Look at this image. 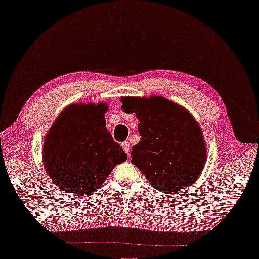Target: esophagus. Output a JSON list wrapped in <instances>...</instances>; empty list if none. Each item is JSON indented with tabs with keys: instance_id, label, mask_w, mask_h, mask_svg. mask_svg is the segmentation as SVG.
<instances>
[{
	"instance_id": "34e87169",
	"label": "esophagus",
	"mask_w": 259,
	"mask_h": 259,
	"mask_svg": "<svg viewBox=\"0 0 259 259\" xmlns=\"http://www.w3.org/2000/svg\"><path fill=\"white\" fill-rule=\"evenodd\" d=\"M121 147H122V149H124V151L126 152V154L130 156V150H131V146H130V143L127 142V141L122 142V143H121Z\"/></svg>"
}]
</instances>
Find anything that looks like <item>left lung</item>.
<instances>
[{"instance_id": "left-lung-1", "label": "left lung", "mask_w": 259, "mask_h": 259, "mask_svg": "<svg viewBox=\"0 0 259 259\" xmlns=\"http://www.w3.org/2000/svg\"><path fill=\"white\" fill-rule=\"evenodd\" d=\"M121 109L137 114L141 140L131 157L151 186L175 193L200 177L206 149L197 122L188 111L162 96L121 97Z\"/></svg>"}]
</instances>
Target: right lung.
<instances>
[{"mask_svg": "<svg viewBox=\"0 0 259 259\" xmlns=\"http://www.w3.org/2000/svg\"><path fill=\"white\" fill-rule=\"evenodd\" d=\"M107 104H72L59 114L44 146L49 177L62 190L88 196L127 155L105 127Z\"/></svg>", "mask_w": 259, "mask_h": 259, "instance_id": "obj_1", "label": "right lung"}]
</instances>
